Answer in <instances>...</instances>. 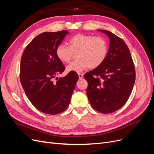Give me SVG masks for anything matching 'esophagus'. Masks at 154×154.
<instances>
[{
  "mask_svg": "<svg viewBox=\"0 0 154 154\" xmlns=\"http://www.w3.org/2000/svg\"><path fill=\"white\" fill-rule=\"evenodd\" d=\"M78 75L79 76V78L80 79H82L83 78V74H82V73H78Z\"/></svg>",
  "mask_w": 154,
  "mask_h": 154,
  "instance_id": "obj_1",
  "label": "esophagus"
}]
</instances>
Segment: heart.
Listing matches in <instances>:
<instances>
[{
    "instance_id": "b5f03b06",
    "label": "heart",
    "mask_w": 154,
    "mask_h": 154,
    "mask_svg": "<svg viewBox=\"0 0 154 154\" xmlns=\"http://www.w3.org/2000/svg\"><path fill=\"white\" fill-rule=\"evenodd\" d=\"M69 46L58 45L56 54L62 62L69 63L73 53L77 58L67 67L68 72H82L87 67L94 69L103 63L108 53L106 40L100 36L77 34L69 40Z\"/></svg>"
}]
</instances>
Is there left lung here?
<instances>
[{"instance_id":"8db88e82","label":"left lung","mask_w":154,"mask_h":154,"mask_svg":"<svg viewBox=\"0 0 154 154\" xmlns=\"http://www.w3.org/2000/svg\"><path fill=\"white\" fill-rule=\"evenodd\" d=\"M110 39L108 53L100 66L85 74L87 95L91 106L103 114L119 109L131 94L136 72L130 52L125 42L106 30L97 29Z\"/></svg>"}]
</instances>
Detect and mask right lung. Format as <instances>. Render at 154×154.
Returning a JSON list of instances; mask_svg holds the SVG:
<instances>
[{"label":"right lung","mask_w":154,"mask_h":154,"mask_svg":"<svg viewBox=\"0 0 154 154\" xmlns=\"http://www.w3.org/2000/svg\"><path fill=\"white\" fill-rule=\"evenodd\" d=\"M69 32H44L27 45L20 62V82L31 103L42 112L58 114L68 107L79 77L69 72L60 78L65 66L56 54V48Z\"/></svg>","instance_id":"obj_1"}]
</instances>
